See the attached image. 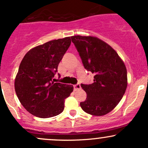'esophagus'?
<instances>
[{
	"label": "esophagus",
	"mask_w": 148,
	"mask_h": 148,
	"mask_svg": "<svg viewBox=\"0 0 148 148\" xmlns=\"http://www.w3.org/2000/svg\"><path fill=\"white\" fill-rule=\"evenodd\" d=\"M82 88V87H81V85L79 84H76V85H74V90H79V89H81Z\"/></svg>",
	"instance_id": "34e87169"
}]
</instances>
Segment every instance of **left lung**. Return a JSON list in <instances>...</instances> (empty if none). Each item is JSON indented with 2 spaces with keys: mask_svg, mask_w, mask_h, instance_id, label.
<instances>
[{
  "mask_svg": "<svg viewBox=\"0 0 148 148\" xmlns=\"http://www.w3.org/2000/svg\"><path fill=\"white\" fill-rule=\"evenodd\" d=\"M84 68L94 74L93 83L81 84L87 94L80 103L84 112L103 116L112 111L124 96L127 87V71L114 50L94 36H71Z\"/></svg>",
  "mask_w": 148,
  "mask_h": 148,
  "instance_id": "left-lung-1",
  "label": "left lung"
}]
</instances>
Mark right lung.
I'll list each match as a JSON object with an SVG mask.
<instances>
[{
	"label": "right lung",
	"mask_w": 148,
	"mask_h": 148,
	"mask_svg": "<svg viewBox=\"0 0 148 148\" xmlns=\"http://www.w3.org/2000/svg\"><path fill=\"white\" fill-rule=\"evenodd\" d=\"M71 44L70 37L53 40L31 49L21 62L14 80L19 102L29 113L49 118L62 113L73 86L54 83L58 66Z\"/></svg>",
	"instance_id": "right-lung-1"
}]
</instances>
